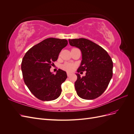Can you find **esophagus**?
Returning <instances> with one entry per match:
<instances>
[{
	"mask_svg": "<svg viewBox=\"0 0 134 134\" xmlns=\"http://www.w3.org/2000/svg\"><path fill=\"white\" fill-rule=\"evenodd\" d=\"M70 75H71V73H67V75H68V77H70Z\"/></svg>",
	"mask_w": 134,
	"mask_h": 134,
	"instance_id": "esophagus-1",
	"label": "esophagus"
}]
</instances>
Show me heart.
Wrapping results in <instances>:
<instances>
[{
  "instance_id": "b5f03b06",
  "label": "heart",
  "mask_w": 134,
  "mask_h": 134,
  "mask_svg": "<svg viewBox=\"0 0 134 134\" xmlns=\"http://www.w3.org/2000/svg\"><path fill=\"white\" fill-rule=\"evenodd\" d=\"M62 68L64 70L68 71H71L74 69V65L71 64L69 63H65L62 66Z\"/></svg>"
}]
</instances>
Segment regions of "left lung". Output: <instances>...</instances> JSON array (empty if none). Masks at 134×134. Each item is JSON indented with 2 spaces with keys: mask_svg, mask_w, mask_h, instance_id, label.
Returning <instances> with one entry per match:
<instances>
[{
  "mask_svg": "<svg viewBox=\"0 0 134 134\" xmlns=\"http://www.w3.org/2000/svg\"><path fill=\"white\" fill-rule=\"evenodd\" d=\"M70 46L82 52V61L77 72L86 71L81 77L77 73L74 86L77 95L82 99L92 100L105 91L113 75V61L102 47L85 38L69 39Z\"/></svg>",
  "mask_w": 134,
  "mask_h": 134,
  "instance_id": "left-lung-1",
  "label": "left lung"
}]
</instances>
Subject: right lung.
<instances>
[{"label":"right lung","instance_id":"add662e5","mask_svg":"<svg viewBox=\"0 0 134 134\" xmlns=\"http://www.w3.org/2000/svg\"><path fill=\"white\" fill-rule=\"evenodd\" d=\"M67 44L66 39L47 38L32 47L23 57L21 70L25 83L38 99L53 100L61 95V84L67 78L66 71L59 69L54 74L50 68Z\"/></svg>","mask_w":134,"mask_h":134}]
</instances>
